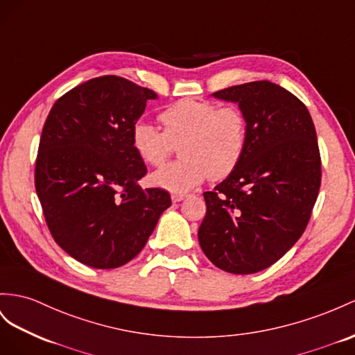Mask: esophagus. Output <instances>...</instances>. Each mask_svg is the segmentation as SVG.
Masks as SVG:
<instances>
[{"label":"esophagus","mask_w":355,"mask_h":355,"mask_svg":"<svg viewBox=\"0 0 355 355\" xmlns=\"http://www.w3.org/2000/svg\"><path fill=\"white\" fill-rule=\"evenodd\" d=\"M186 198H187L186 193H174V195L171 196L172 202H180V201H183V199H186Z\"/></svg>","instance_id":"1"}]
</instances>
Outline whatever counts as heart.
<instances>
[{"instance_id": "1", "label": "heart", "mask_w": 355, "mask_h": 355, "mask_svg": "<svg viewBox=\"0 0 355 355\" xmlns=\"http://www.w3.org/2000/svg\"><path fill=\"white\" fill-rule=\"evenodd\" d=\"M163 130L139 120L132 127V147L151 166H159L180 145L181 160L154 171L148 181L172 193H186L205 178L222 180L239 166L248 144L246 116L235 106L183 98L160 114Z\"/></svg>"}]
</instances>
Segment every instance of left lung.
<instances>
[{
  "instance_id": "obj_1",
  "label": "left lung",
  "mask_w": 355,
  "mask_h": 355,
  "mask_svg": "<svg viewBox=\"0 0 355 355\" xmlns=\"http://www.w3.org/2000/svg\"><path fill=\"white\" fill-rule=\"evenodd\" d=\"M237 103L248 144L231 174L204 192L198 239L216 267L252 275L275 264L302 237L321 186V157L307 107L288 89L255 80L213 93Z\"/></svg>"
}]
</instances>
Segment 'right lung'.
Segmentation results:
<instances>
[{
    "mask_svg": "<svg viewBox=\"0 0 355 355\" xmlns=\"http://www.w3.org/2000/svg\"><path fill=\"white\" fill-rule=\"evenodd\" d=\"M156 97L124 78L100 76L60 97L44 121L35 192L53 240L88 267L132 261L171 207L166 190L138 184L147 168L132 147V127Z\"/></svg>",
    "mask_w": 355,
    "mask_h": 355,
    "instance_id": "right-lung-1",
    "label": "right lung"
}]
</instances>
